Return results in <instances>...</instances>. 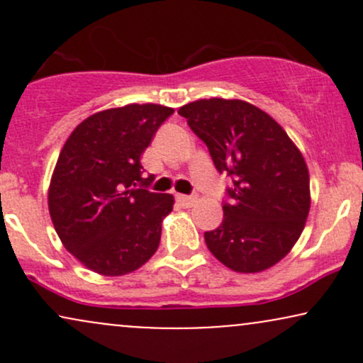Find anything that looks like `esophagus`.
<instances>
[{
    "instance_id": "1",
    "label": "esophagus",
    "mask_w": 363,
    "mask_h": 363,
    "mask_svg": "<svg viewBox=\"0 0 363 363\" xmlns=\"http://www.w3.org/2000/svg\"><path fill=\"white\" fill-rule=\"evenodd\" d=\"M177 201L179 205L184 208H191L198 201V196H186V194H177Z\"/></svg>"
}]
</instances>
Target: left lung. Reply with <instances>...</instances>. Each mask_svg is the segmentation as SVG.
<instances>
[{"label": "left lung", "mask_w": 363, "mask_h": 363, "mask_svg": "<svg viewBox=\"0 0 363 363\" xmlns=\"http://www.w3.org/2000/svg\"><path fill=\"white\" fill-rule=\"evenodd\" d=\"M177 112L234 182L222 225L205 232L210 252L237 273L272 268L291 251L311 210L301 150L272 116L239 99H201Z\"/></svg>", "instance_id": "8db88e82"}]
</instances>
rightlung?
<instances>
[{
    "instance_id": "right-lung-1",
    "label": "right lung",
    "mask_w": 363,
    "mask_h": 363,
    "mask_svg": "<svg viewBox=\"0 0 363 363\" xmlns=\"http://www.w3.org/2000/svg\"><path fill=\"white\" fill-rule=\"evenodd\" d=\"M174 109L129 104L78 124L49 184V213L62 245L91 272L121 277L141 268L160 244L174 196L150 193L141 153Z\"/></svg>"
}]
</instances>
